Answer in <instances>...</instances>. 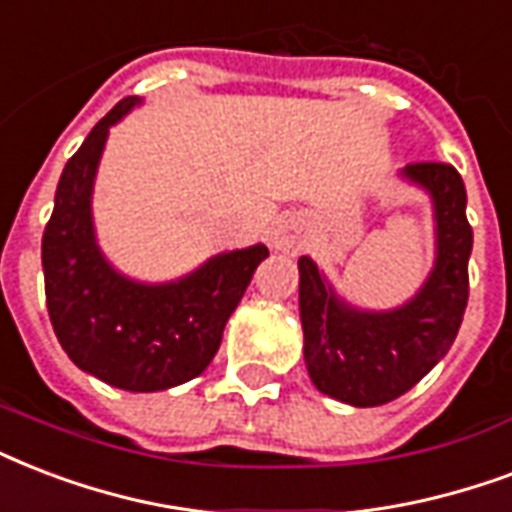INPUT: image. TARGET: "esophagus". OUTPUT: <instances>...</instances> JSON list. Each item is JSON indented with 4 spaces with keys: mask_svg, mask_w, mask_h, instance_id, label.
<instances>
[{
    "mask_svg": "<svg viewBox=\"0 0 512 512\" xmlns=\"http://www.w3.org/2000/svg\"><path fill=\"white\" fill-rule=\"evenodd\" d=\"M310 240V227L307 221L299 219V216H288V219L277 221L275 232H272V245L275 251L280 253H299Z\"/></svg>",
    "mask_w": 512,
    "mask_h": 512,
    "instance_id": "esophagus-1",
    "label": "esophagus"
}]
</instances>
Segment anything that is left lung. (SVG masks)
Segmentation results:
<instances>
[{
    "label": "left lung",
    "instance_id": "obj_1",
    "mask_svg": "<svg viewBox=\"0 0 512 512\" xmlns=\"http://www.w3.org/2000/svg\"><path fill=\"white\" fill-rule=\"evenodd\" d=\"M398 178L427 194L433 208V267L414 296L390 310L360 307L318 261L299 259L307 374L323 395L355 408L390 403L430 374L451 350L467 307L473 229L462 176L443 162H419L400 168Z\"/></svg>",
    "mask_w": 512,
    "mask_h": 512
}]
</instances>
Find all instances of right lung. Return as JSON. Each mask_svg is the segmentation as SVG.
Returning <instances> with one entry per match:
<instances>
[{
    "label": "right lung",
    "mask_w": 512,
    "mask_h": 512,
    "mask_svg": "<svg viewBox=\"0 0 512 512\" xmlns=\"http://www.w3.org/2000/svg\"><path fill=\"white\" fill-rule=\"evenodd\" d=\"M141 104L138 95L120 101L66 162L42 237V269L50 323L71 363L117 390L160 392L208 368L269 251L256 243L213 253L160 283L114 267L95 232V176L109 130Z\"/></svg>",
    "instance_id": "obj_1"
}]
</instances>
